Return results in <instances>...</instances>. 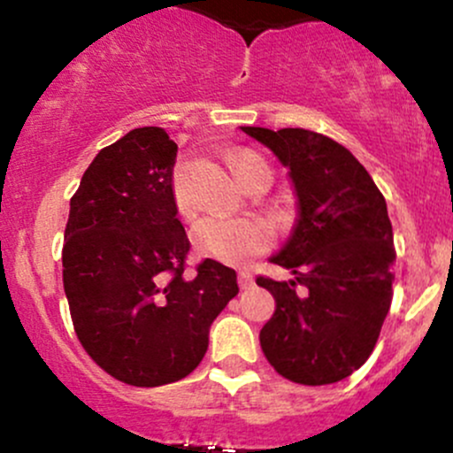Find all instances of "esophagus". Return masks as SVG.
Segmentation results:
<instances>
[{
	"instance_id": "obj_1",
	"label": "esophagus",
	"mask_w": 453,
	"mask_h": 453,
	"mask_svg": "<svg viewBox=\"0 0 453 453\" xmlns=\"http://www.w3.org/2000/svg\"><path fill=\"white\" fill-rule=\"evenodd\" d=\"M254 285V278L250 272H239V287L241 289H250Z\"/></svg>"
}]
</instances>
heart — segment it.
I'll use <instances>...</instances> for the list:
<instances>
[{"label": "heart", "instance_id": "obj_1", "mask_svg": "<svg viewBox=\"0 0 453 453\" xmlns=\"http://www.w3.org/2000/svg\"><path fill=\"white\" fill-rule=\"evenodd\" d=\"M256 164L263 162L250 153H241L234 159L239 181ZM173 199H175L177 210L181 214H188L193 210V199H190L188 188H186V162H180L173 171ZM190 239H193V248L197 250V254L205 256V258L239 265L245 263L250 256L269 250L273 241V232L272 226L263 219L208 214V217H201L195 223Z\"/></svg>", "mask_w": 453, "mask_h": 453}]
</instances>
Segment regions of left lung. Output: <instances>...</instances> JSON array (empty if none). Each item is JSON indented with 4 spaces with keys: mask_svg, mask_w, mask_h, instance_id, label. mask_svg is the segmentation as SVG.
Wrapping results in <instances>:
<instances>
[{
    "mask_svg": "<svg viewBox=\"0 0 453 453\" xmlns=\"http://www.w3.org/2000/svg\"><path fill=\"white\" fill-rule=\"evenodd\" d=\"M241 131L289 168L298 197L294 232L269 258L289 269L294 280L256 278L276 300L260 349L289 381H342L370 357L390 311L396 252L386 199L355 155L326 135L263 127Z\"/></svg>",
    "mask_w": 453,
    "mask_h": 453,
    "instance_id": "8db88e82",
    "label": "left lung"
}]
</instances>
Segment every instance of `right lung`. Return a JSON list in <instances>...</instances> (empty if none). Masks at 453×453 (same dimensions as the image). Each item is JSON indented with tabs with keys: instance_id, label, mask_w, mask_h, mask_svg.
<instances>
[{
	"instance_id": "obj_1",
	"label": "right lung",
	"mask_w": 453,
	"mask_h": 453,
	"mask_svg": "<svg viewBox=\"0 0 453 453\" xmlns=\"http://www.w3.org/2000/svg\"><path fill=\"white\" fill-rule=\"evenodd\" d=\"M175 157L159 127L104 146L65 226L63 287L76 335L104 372L138 388L193 372L210 324L239 294L234 269L212 258L184 276L190 241L173 199Z\"/></svg>"
}]
</instances>
